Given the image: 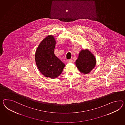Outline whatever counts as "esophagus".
I'll return each instance as SVG.
<instances>
[{"instance_id": "esophagus-1", "label": "esophagus", "mask_w": 125, "mask_h": 125, "mask_svg": "<svg viewBox=\"0 0 125 125\" xmlns=\"http://www.w3.org/2000/svg\"><path fill=\"white\" fill-rule=\"evenodd\" d=\"M73 61V60L72 59H69V60H67V62H72Z\"/></svg>"}]
</instances>
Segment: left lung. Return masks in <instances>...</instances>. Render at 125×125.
I'll use <instances>...</instances> for the list:
<instances>
[{
    "mask_svg": "<svg viewBox=\"0 0 125 125\" xmlns=\"http://www.w3.org/2000/svg\"><path fill=\"white\" fill-rule=\"evenodd\" d=\"M96 64V58L88 49L81 50L76 61L77 68L81 73L84 74L89 73L95 67Z\"/></svg>",
    "mask_w": 125,
    "mask_h": 125,
    "instance_id": "8db88e82",
    "label": "left lung"
}]
</instances>
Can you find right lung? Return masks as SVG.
I'll return each mask as SVG.
<instances>
[{
    "instance_id": "add662e5",
    "label": "right lung",
    "mask_w": 125,
    "mask_h": 125,
    "mask_svg": "<svg viewBox=\"0 0 125 125\" xmlns=\"http://www.w3.org/2000/svg\"><path fill=\"white\" fill-rule=\"evenodd\" d=\"M56 41L50 35L42 40L36 50V63L41 73L44 76L56 78L62 73L65 65L54 54Z\"/></svg>"
}]
</instances>
